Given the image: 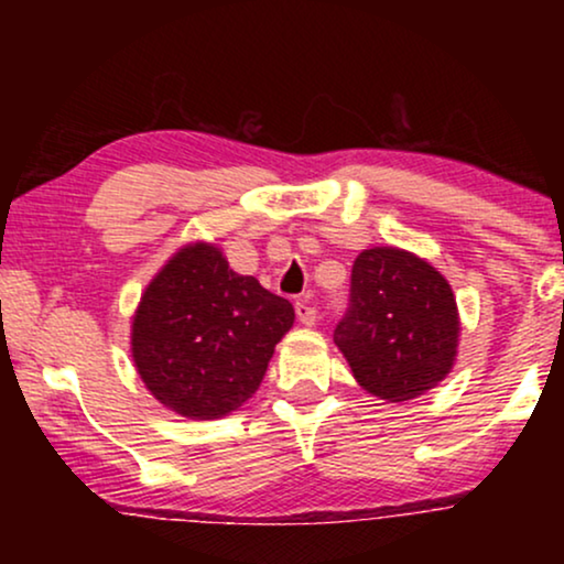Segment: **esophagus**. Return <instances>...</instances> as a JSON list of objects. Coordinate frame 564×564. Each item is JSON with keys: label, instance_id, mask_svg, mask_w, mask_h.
<instances>
[{"label": "esophagus", "instance_id": "esophagus-1", "mask_svg": "<svg viewBox=\"0 0 564 564\" xmlns=\"http://www.w3.org/2000/svg\"><path fill=\"white\" fill-rule=\"evenodd\" d=\"M296 318H300L302 326H313V323L318 321V310H315L307 300H300L296 302Z\"/></svg>", "mask_w": 564, "mask_h": 564}]
</instances>
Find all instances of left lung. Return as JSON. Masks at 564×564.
I'll return each instance as SVG.
<instances>
[{
    "mask_svg": "<svg viewBox=\"0 0 564 564\" xmlns=\"http://www.w3.org/2000/svg\"><path fill=\"white\" fill-rule=\"evenodd\" d=\"M349 291L334 341L366 392L405 403L448 377L462 318L437 268L398 246H373L355 260Z\"/></svg>",
    "mask_w": 564,
    "mask_h": 564,
    "instance_id": "1",
    "label": "left lung"
}]
</instances>
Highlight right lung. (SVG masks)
Here are the masks:
<instances>
[{
    "mask_svg": "<svg viewBox=\"0 0 564 564\" xmlns=\"http://www.w3.org/2000/svg\"><path fill=\"white\" fill-rule=\"evenodd\" d=\"M294 307L254 275H238L223 249L185 243L142 291L132 315V360L142 384L177 416L209 422L260 390Z\"/></svg>",
    "mask_w": 564,
    "mask_h": 564,
    "instance_id": "obj_1",
    "label": "right lung"
}]
</instances>
